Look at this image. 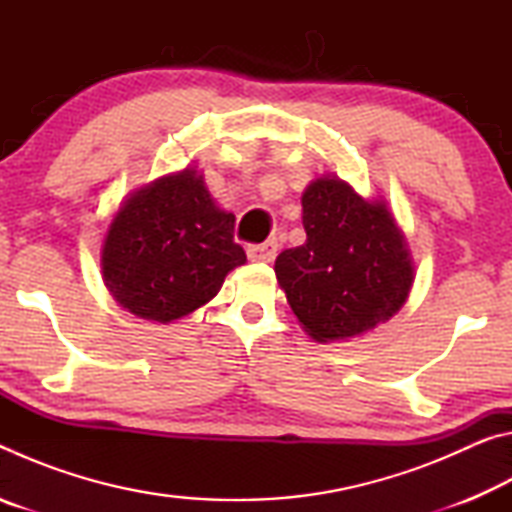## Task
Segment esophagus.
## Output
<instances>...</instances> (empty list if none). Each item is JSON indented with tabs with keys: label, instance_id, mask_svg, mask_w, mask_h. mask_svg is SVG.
Instances as JSON below:
<instances>
[{
	"label": "esophagus",
	"instance_id": "1",
	"mask_svg": "<svg viewBox=\"0 0 512 512\" xmlns=\"http://www.w3.org/2000/svg\"><path fill=\"white\" fill-rule=\"evenodd\" d=\"M277 255V241H264V244L257 246H248V257L253 262H273Z\"/></svg>",
	"mask_w": 512,
	"mask_h": 512
}]
</instances>
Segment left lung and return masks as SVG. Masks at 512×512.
Returning a JSON list of instances; mask_svg holds the SVG:
<instances>
[{
    "instance_id": "obj_1",
    "label": "left lung",
    "mask_w": 512,
    "mask_h": 512,
    "mask_svg": "<svg viewBox=\"0 0 512 512\" xmlns=\"http://www.w3.org/2000/svg\"><path fill=\"white\" fill-rule=\"evenodd\" d=\"M302 225L307 241L277 255L275 275L311 339H354L404 307L415 264L384 198L325 173L302 192Z\"/></svg>"
}]
</instances>
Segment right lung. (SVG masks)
Returning a JSON list of instances; mask_svg holds the SVG:
<instances>
[{
	"instance_id": "obj_1",
	"label": "right lung",
	"mask_w": 512,
	"mask_h": 512,
	"mask_svg": "<svg viewBox=\"0 0 512 512\" xmlns=\"http://www.w3.org/2000/svg\"><path fill=\"white\" fill-rule=\"evenodd\" d=\"M221 210L192 164L121 201L101 244V275L121 309L169 325L207 305L225 275L246 264Z\"/></svg>"
}]
</instances>
